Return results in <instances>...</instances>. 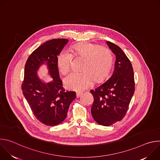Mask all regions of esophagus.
Masks as SVG:
<instances>
[{"label": "esophagus", "mask_w": 160, "mask_h": 160, "mask_svg": "<svg viewBox=\"0 0 160 160\" xmlns=\"http://www.w3.org/2000/svg\"><path fill=\"white\" fill-rule=\"evenodd\" d=\"M82 94V92H77V93H76L77 98H79Z\"/></svg>", "instance_id": "esophagus-1"}]
</instances>
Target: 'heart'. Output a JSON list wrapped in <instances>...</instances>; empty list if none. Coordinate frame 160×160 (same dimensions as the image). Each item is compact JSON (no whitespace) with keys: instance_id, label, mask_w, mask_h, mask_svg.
<instances>
[{"instance_id":"obj_1","label":"heart","mask_w":160,"mask_h":160,"mask_svg":"<svg viewBox=\"0 0 160 160\" xmlns=\"http://www.w3.org/2000/svg\"><path fill=\"white\" fill-rule=\"evenodd\" d=\"M70 51H62L57 57L59 71L65 75L70 70L72 56L84 59L82 73H72L64 79L66 88L74 90H83L92 87L96 82L104 80L109 75L113 64L111 51L101 45L88 42H80L72 47Z\"/></svg>"}]
</instances>
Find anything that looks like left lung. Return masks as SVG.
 Masks as SVG:
<instances>
[{
	"label": "left lung",
	"mask_w": 160,
	"mask_h": 160,
	"mask_svg": "<svg viewBox=\"0 0 160 160\" xmlns=\"http://www.w3.org/2000/svg\"><path fill=\"white\" fill-rule=\"evenodd\" d=\"M116 55L115 70L105 83L90 92L94 97L91 113L99 125L110 126L126 115L135 91L134 74L130 61L118 45L107 41Z\"/></svg>",
	"instance_id": "obj_1"
}]
</instances>
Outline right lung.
I'll return each mask as SVG.
<instances>
[{"label":"right lung","mask_w":160,"mask_h":160,"mask_svg":"<svg viewBox=\"0 0 160 160\" xmlns=\"http://www.w3.org/2000/svg\"><path fill=\"white\" fill-rule=\"evenodd\" d=\"M68 42L66 38H56L43 43L30 55L25 66L22 94L37 119L48 126L62 122L76 98L75 92H66L63 88L57 66V57ZM43 63L48 66L53 78L47 84L38 78L36 72Z\"/></svg>","instance_id":"add662e5"}]
</instances>
